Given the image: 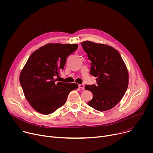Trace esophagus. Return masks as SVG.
Wrapping results in <instances>:
<instances>
[{
	"label": "esophagus",
	"instance_id": "esophagus-1",
	"mask_svg": "<svg viewBox=\"0 0 153 153\" xmlns=\"http://www.w3.org/2000/svg\"><path fill=\"white\" fill-rule=\"evenodd\" d=\"M79 88L82 90H84L85 88V85L84 84H79Z\"/></svg>",
	"mask_w": 153,
	"mask_h": 153
}]
</instances>
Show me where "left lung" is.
Masks as SVG:
<instances>
[{
    "label": "left lung",
    "mask_w": 153,
    "mask_h": 153,
    "mask_svg": "<svg viewBox=\"0 0 153 153\" xmlns=\"http://www.w3.org/2000/svg\"><path fill=\"white\" fill-rule=\"evenodd\" d=\"M91 61L90 74L97 85H85L93 93L88 105L99 111L114 107L122 99L128 86V72L119 51L112 47L90 41L81 43Z\"/></svg>",
    "instance_id": "1"
}]
</instances>
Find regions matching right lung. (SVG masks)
<instances>
[{"label":"right lung","mask_w":153,"mask_h":153,"mask_svg":"<svg viewBox=\"0 0 153 153\" xmlns=\"http://www.w3.org/2000/svg\"><path fill=\"white\" fill-rule=\"evenodd\" d=\"M77 44L48 43L29 57L19 80L24 95L37 112L48 115L63 106L70 92L78 88L73 83L57 82L67 58Z\"/></svg>","instance_id":"right-lung-1"}]
</instances>
